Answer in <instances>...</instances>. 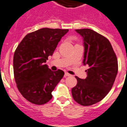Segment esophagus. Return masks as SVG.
I'll use <instances>...</instances> for the list:
<instances>
[{
    "instance_id": "obj_1",
    "label": "esophagus",
    "mask_w": 127,
    "mask_h": 127,
    "mask_svg": "<svg viewBox=\"0 0 127 127\" xmlns=\"http://www.w3.org/2000/svg\"><path fill=\"white\" fill-rule=\"evenodd\" d=\"M64 76H65V77L70 76V73H68V72H65V73H64Z\"/></svg>"
}]
</instances>
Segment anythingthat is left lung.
I'll use <instances>...</instances> for the list:
<instances>
[{"label":"left lung","instance_id":"8db88e82","mask_svg":"<svg viewBox=\"0 0 127 127\" xmlns=\"http://www.w3.org/2000/svg\"><path fill=\"white\" fill-rule=\"evenodd\" d=\"M83 39V64H88L86 79L75 77L77 83L72 89L73 99L83 106L99 102L111 90L118 73V59L106 37L90 29L75 30Z\"/></svg>","mask_w":127,"mask_h":127}]
</instances>
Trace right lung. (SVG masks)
<instances>
[{"instance_id":"add662e5","label":"right lung","mask_w":127,"mask_h":127,"mask_svg":"<svg viewBox=\"0 0 127 127\" xmlns=\"http://www.w3.org/2000/svg\"><path fill=\"white\" fill-rule=\"evenodd\" d=\"M68 30L42 28L27 34L13 56V72L18 90L28 101L43 105L64 76L61 70L53 72L45 63Z\"/></svg>"}]
</instances>
